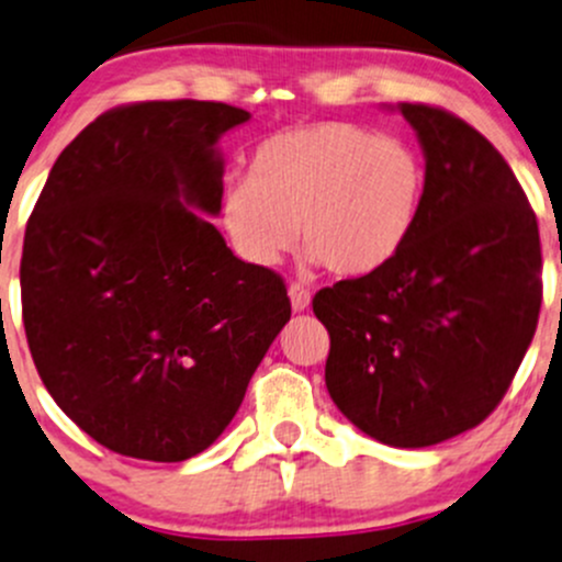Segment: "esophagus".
I'll list each match as a JSON object with an SVG mask.
<instances>
[{
	"instance_id": "34e87169",
	"label": "esophagus",
	"mask_w": 562,
	"mask_h": 562,
	"mask_svg": "<svg viewBox=\"0 0 562 562\" xmlns=\"http://www.w3.org/2000/svg\"><path fill=\"white\" fill-rule=\"evenodd\" d=\"M288 296H291V306H293V312H304L306 306H310V301H312L310 291H306L304 285H299V282H293V285L288 288Z\"/></svg>"
}]
</instances>
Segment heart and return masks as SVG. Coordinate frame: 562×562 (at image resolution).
<instances>
[{"label":"heart","instance_id":"obj_1","mask_svg":"<svg viewBox=\"0 0 562 562\" xmlns=\"http://www.w3.org/2000/svg\"><path fill=\"white\" fill-rule=\"evenodd\" d=\"M425 202L415 147L345 121L291 128L256 147L223 188L221 221L245 261L274 266L296 241L310 261L363 277L393 261Z\"/></svg>","mask_w":562,"mask_h":562}]
</instances>
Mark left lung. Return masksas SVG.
<instances>
[{
  "label": "left lung",
  "mask_w": 562,
  "mask_h": 562,
  "mask_svg": "<svg viewBox=\"0 0 562 562\" xmlns=\"http://www.w3.org/2000/svg\"><path fill=\"white\" fill-rule=\"evenodd\" d=\"M395 110L425 156L420 221L393 261L323 288L312 310L341 415L382 445L430 447L480 425L515 380L539 323L541 241L476 128L428 104Z\"/></svg>",
  "instance_id": "8db88e82"
}]
</instances>
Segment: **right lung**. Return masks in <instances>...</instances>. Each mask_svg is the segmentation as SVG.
I'll return each instance as SVG.
<instances>
[{"instance_id": "add662e5", "label": "right lung", "mask_w": 562, "mask_h": 562, "mask_svg": "<svg viewBox=\"0 0 562 562\" xmlns=\"http://www.w3.org/2000/svg\"><path fill=\"white\" fill-rule=\"evenodd\" d=\"M223 102H139L64 147L29 217V350L64 415L112 452L180 463L234 420L291 321L285 282L245 263L221 215Z\"/></svg>"}]
</instances>
